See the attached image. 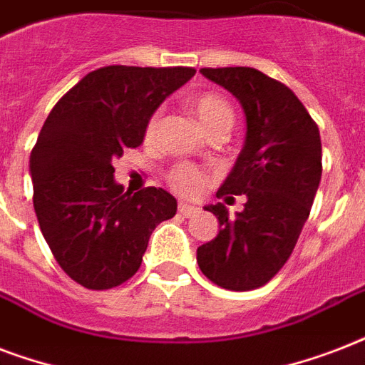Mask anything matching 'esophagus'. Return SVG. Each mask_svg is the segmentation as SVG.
Returning <instances> with one entry per match:
<instances>
[{"label":"esophagus","instance_id":"esophagus-1","mask_svg":"<svg viewBox=\"0 0 365 365\" xmlns=\"http://www.w3.org/2000/svg\"><path fill=\"white\" fill-rule=\"evenodd\" d=\"M178 212H180L182 216L191 217V216H195L197 212H199V208H197V206L187 205V202H180V205H178Z\"/></svg>","mask_w":365,"mask_h":365}]
</instances>
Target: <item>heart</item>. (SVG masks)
<instances>
[{
	"instance_id": "obj_1",
	"label": "heart",
	"mask_w": 365,
	"mask_h": 365,
	"mask_svg": "<svg viewBox=\"0 0 365 365\" xmlns=\"http://www.w3.org/2000/svg\"><path fill=\"white\" fill-rule=\"evenodd\" d=\"M189 108L199 119L210 136L214 134H225L231 128L235 119L233 106L225 96L212 91L195 94L193 98L189 100ZM160 123V111H155L153 115L149 117L148 125H145V138H153ZM166 182L176 193L185 195V197H197L205 191L206 187V176L199 168L191 165H176L168 174H166Z\"/></svg>"
}]
</instances>
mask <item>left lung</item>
<instances>
[{
	"label": "left lung",
	"instance_id": "1",
	"mask_svg": "<svg viewBox=\"0 0 365 365\" xmlns=\"http://www.w3.org/2000/svg\"><path fill=\"white\" fill-rule=\"evenodd\" d=\"M200 73L239 100L246 142L217 197L246 195L229 216L222 202L206 206L220 233L197 250L208 280L233 292L267 284L294 252L322 176L318 125L284 83L254 68H202Z\"/></svg>",
	"mask_w": 365,
	"mask_h": 365
}]
</instances>
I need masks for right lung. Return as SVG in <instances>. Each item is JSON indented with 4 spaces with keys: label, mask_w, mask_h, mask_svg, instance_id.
Wrapping results in <instances>:
<instances>
[{
    "label": "right lung",
    "mask_w": 365,
    "mask_h": 365,
    "mask_svg": "<svg viewBox=\"0 0 365 365\" xmlns=\"http://www.w3.org/2000/svg\"><path fill=\"white\" fill-rule=\"evenodd\" d=\"M193 68L106 66L56 102L30 155L34 208L62 271L88 289L134 277L153 229L174 217L176 199L160 187L123 193L113 160L143 142L163 100Z\"/></svg>",
    "instance_id": "right-lung-1"
}]
</instances>
